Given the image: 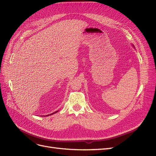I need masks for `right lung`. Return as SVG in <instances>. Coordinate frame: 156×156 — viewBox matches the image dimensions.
I'll use <instances>...</instances> for the list:
<instances>
[{"instance_id":"obj_1","label":"right lung","mask_w":156,"mask_h":156,"mask_svg":"<svg viewBox=\"0 0 156 156\" xmlns=\"http://www.w3.org/2000/svg\"><path fill=\"white\" fill-rule=\"evenodd\" d=\"M57 112V111H56V112ZM55 112H53V114H55ZM53 114H51V115H53ZM47 116H48V115H47Z\"/></svg>"}]
</instances>
